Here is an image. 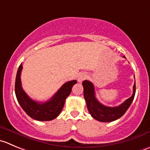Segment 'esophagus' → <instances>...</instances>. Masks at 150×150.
Masks as SVG:
<instances>
[{
	"mask_svg": "<svg viewBox=\"0 0 150 150\" xmlns=\"http://www.w3.org/2000/svg\"><path fill=\"white\" fill-rule=\"evenodd\" d=\"M86 78V75L84 73H81V74H80V75H78V81L79 83H81L83 81V80H85Z\"/></svg>",
	"mask_w": 150,
	"mask_h": 150,
	"instance_id": "34e87169",
	"label": "esophagus"
}]
</instances>
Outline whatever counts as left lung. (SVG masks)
I'll use <instances>...</instances> for the list:
<instances>
[{
	"instance_id": "1",
	"label": "left lung",
	"mask_w": 150,
	"mask_h": 150,
	"mask_svg": "<svg viewBox=\"0 0 150 150\" xmlns=\"http://www.w3.org/2000/svg\"><path fill=\"white\" fill-rule=\"evenodd\" d=\"M125 58V56H123ZM83 95L87 108L91 117L96 120L103 122H109L118 120L122 117L131 105L136 94V83L133 86V95L117 107H108L100 103L95 96L94 85L88 81L83 82Z\"/></svg>"
}]
</instances>
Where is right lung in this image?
Returning <instances> with one entry per match:
<instances>
[{
    "mask_svg": "<svg viewBox=\"0 0 150 150\" xmlns=\"http://www.w3.org/2000/svg\"><path fill=\"white\" fill-rule=\"evenodd\" d=\"M22 64L17 70L15 80V94L19 104L26 114L32 119L38 121H50L60 114L67 97L70 94L72 88L77 83L76 81L65 83L51 99L45 103H39L27 95L22 88L21 72Z\"/></svg>",
    "mask_w": 150,
    "mask_h": 150,
    "instance_id": "obj_1",
    "label": "right lung"
}]
</instances>
